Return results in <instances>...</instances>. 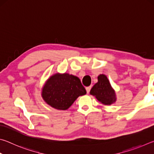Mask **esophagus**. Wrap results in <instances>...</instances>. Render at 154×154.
<instances>
[{"mask_svg":"<svg viewBox=\"0 0 154 154\" xmlns=\"http://www.w3.org/2000/svg\"><path fill=\"white\" fill-rule=\"evenodd\" d=\"M85 89H86V92L88 94L90 92V91L91 90V87H87V88H85Z\"/></svg>","mask_w":154,"mask_h":154,"instance_id":"obj_1","label":"esophagus"}]
</instances>
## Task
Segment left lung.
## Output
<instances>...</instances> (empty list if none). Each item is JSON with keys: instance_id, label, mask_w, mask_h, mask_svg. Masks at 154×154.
Instances as JSON below:
<instances>
[{"instance_id": "obj_1", "label": "left lung", "mask_w": 154, "mask_h": 154, "mask_svg": "<svg viewBox=\"0 0 154 154\" xmlns=\"http://www.w3.org/2000/svg\"><path fill=\"white\" fill-rule=\"evenodd\" d=\"M90 94L104 105H111L116 101V94L105 75L98 77V82L91 89Z\"/></svg>"}]
</instances>
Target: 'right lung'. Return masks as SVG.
I'll list each match as a JSON object with an SVG mask.
<instances>
[{
	"mask_svg": "<svg viewBox=\"0 0 154 154\" xmlns=\"http://www.w3.org/2000/svg\"><path fill=\"white\" fill-rule=\"evenodd\" d=\"M85 94L86 90L77 77L57 73L49 78L44 85L42 97L52 107L66 110L79 96Z\"/></svg>",
	"mask_w": 154,
	"mask_h": 154,
	"instance_id": "add662e5",
	"label": "right lung"
}]
</instances>
